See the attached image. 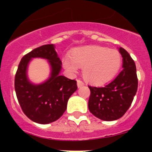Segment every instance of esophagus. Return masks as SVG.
Returning <instances> with one entry per match:
<instances>
[{
	"mask_svg": "<svg viewBox=\"0 0 152 152\" xmlns=\"http://www.w3.org/2000/svg\"><path fill=\"white\" fill-rule=\"evenodd\" d=\"M83 85H84V83H83V81L81 80H77V86H78L79 88H80V87Z\"/></svg>",
	"mask_w": 152,
	"mask_h": 152,
	"instance_id": "1",
	"label": "esophagus"
}]
</instances>
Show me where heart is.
Segmentation results:
<instances>
[{
  "label": "heart",
  "mask_w": 152,
  "mask_h": 152,
  "mask_svg": "<svg viewBox=\"0 0 152 152\" xmlns=\"http://www.w3.org/2000/svg\"><path fill=\"white\" fill-rule=\"evenodd\" d=\"M121 57L116 50L99 46H85L72 51L70 57H64L63 65L71 73L78 67L83 68V76L88 82L103 83L110 80L120 69Z\"/></svg>",
  "instance_id": "heart-1"
}]
</instances>
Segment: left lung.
<instances>
[{
    "label": "left lung",
    "instance_id": "obj_1",
    "mask_svg": "<svg viewBox=\"0 0 152 152\" xmlns=\"http://www.w3.org/2000/svg\"><path fill=\"white\" fill-rule=\"evenodd\" d=\"M123 57L120 73L103 87L90 88L88 108L93 115L102 121H114L121 118L131 106L138 87L134 61L125 49L120 47Z\"/></svg>",
    "mask_w": 152,
    "mask_h": 152
}]
</instances>
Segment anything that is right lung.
I'll return each instance as SVG.
<instances>
[{"instance_id": "obj_1", "label": "right lung", "mask_w": 152, "mask_h": 152, "mask_svg": "<svg viewBox=\"0 0 152 152\" xmlns=\"http://www.w3.org/2000/svg\"><path fill=\"white\" fill-rule=\"evenodd\" d=\"M53 44L44 45L24 55L15 76V91L23 112L39 124H49L59 119L67 109L68 100L77 89L75 80L60 76L61 61ZM48 60L51 77L40 85H33L27 78L26 69L32 58Z\"/></svg>"}]
</instances>
